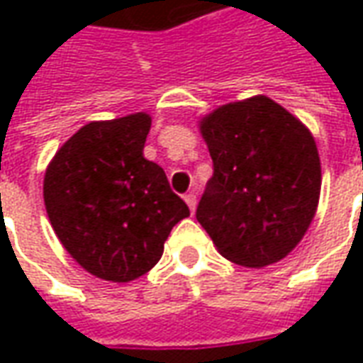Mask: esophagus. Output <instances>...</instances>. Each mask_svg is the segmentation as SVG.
Listing matches in <instances>:
<instances>
[{"instance_id": "obj_1", "label": "esophagus", "mask_w": 363, "mask_h": 363, "mask_svg": "<svg viewBox=\"0 0 363 363\" xmlns=\"http://www.w3.org/2000/svg\"><path fill=\"white\" fill-rule=\"evenodd\" d=\"M184 202H186V206L190 208V212H196V194H194V192H189V194L184 196Z\"/></svg>"}]
</instances>
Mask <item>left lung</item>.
Instances as JSON below:
<instances>
[{"mask_svg": "<svg viewBox=\"0 0 363 363\" xmlns=\"http://www.w3.org/2000/svg\"><path fill=\"white\" fill-rule=\"evenodd\" d=\"M198 126L213 177L196 220L221 257L247 268L288 257L319 206L320 159L309 128L267 95L221 104Z\"/></svg>", "mask_w": 363, "mask_h": 363, "instance_id": "8db88e82", "label": "left lung"}]
</instances>
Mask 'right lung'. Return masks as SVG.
Masks as SVG:
<instances>
[{
	"label": "right lung",
	"instance_id": "right-lung-1",
	"mask_svg": "<svg viewBox=\"0 0 363 363\" xmlns=\"http://www.w3.org/2000/svg\"><path fill=\"white\" fill-rule=\"evenodd\" d=\"M151 116L135 112L79 128L44 173V206L72 259L106 281L155 267L171 229L189 218L165 171L143 157Z\"/></svg>",
	"mask_w": 363,
	"mask_h": 363
}]
</instances>
